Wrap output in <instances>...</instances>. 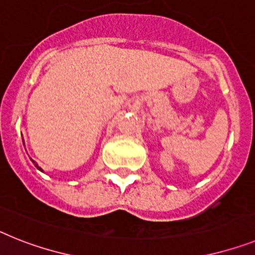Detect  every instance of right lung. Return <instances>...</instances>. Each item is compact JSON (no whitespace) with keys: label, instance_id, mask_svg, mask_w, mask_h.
Here are the masks:
<instances>
[{"label":"right lung","instance_id":"right-lung-1","mask_svg":"<svg viewBox=\"0 0 255 255\" xmlns=\"http://www.w3.org/2000/svg\"><path fill=\"white\" fill-rule=\"evenodd\" d=\"M33 163H35V162H33ZM35 166H36V167H37V168H38V170H41V168L38 167V166H37V164H36V163H35Z\"/></svg>","mask_w":255,"mask_h":255}]
</instances>
